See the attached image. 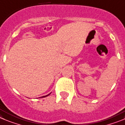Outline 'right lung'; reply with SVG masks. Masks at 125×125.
Segmentation results:
<instances>
[{
    "instance_id": "add662e5",
    "label": "right lung",
    "mask_w": 125,
    "mask_h": 125,
    "mask_svg": "<svg viewBox=\"0 0 125 125\" xmlns=\"http://www.w3.org/2000/svg\"><path fill=\"white\" fill-rule=\"evenodd\" d=\"M50 94H51V93H50V94H47V95H44V96L41 97H47V96H48V95H49Z\"/></svg>"
}]
</instances>
